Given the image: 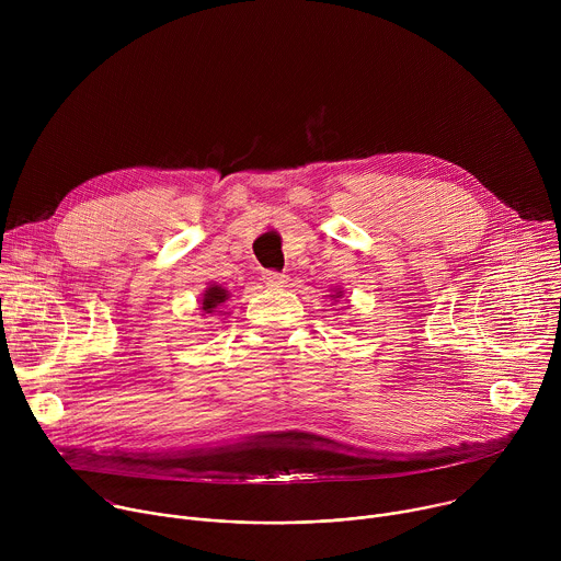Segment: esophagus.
Segmentation results:
<instances>
[{"mask_svg":"<svg viewBox=\"0 0 561 561\" xmlns=\"http://www.w3.org/2000/svg\"><path fill=\"white\" fill-rule=\"evenodd\" d=\"M264 282H266V286H271V288H284V286L288 284V275L277 273V271H266V273H264Z\"/></svg>","mask_w":561,"mask_h":561,"instance_id":"34e87169","label":"esophagus"}]
</instances>
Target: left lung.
Wrapping results in <instances>:
<instances>
[{
    "label": "left lung",
    "instance_id": "1",
    "mask_svg": "<svg viewBox=\"0 0 561 561\" xmlns=\"http://www.w3.org/2000/svg\"><path fill=\"white\" fill-rule=\"evenodd\" d=\"M327 297H329V299L333 301V306H335V304L344 297V290H342V288H333V290H331V295H327Z\"/></svg>",
    "mask_w": 561,
    "mask_h": 561
}]
</instances>
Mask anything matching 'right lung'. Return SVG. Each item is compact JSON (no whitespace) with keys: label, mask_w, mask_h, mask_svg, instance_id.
<instances>
[{"label":"right lung","mask_w":561,"mask_h":561,"mask_svg":"<svg viewBox=\"0 0 561 561\" xmlns=\"http://www.w3.org/2000/svg\"><path fill=\"white\" fill-rule=\"evenodd\" d=\"M230 293L221 284H208V288L199 297V312L202 314H228L226 312V301Z\"/></svg>","instance_id":"right-lung-1"}]
</instances>
